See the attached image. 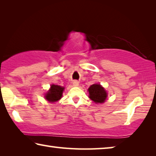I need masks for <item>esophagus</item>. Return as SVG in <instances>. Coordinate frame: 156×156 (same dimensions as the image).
<instances>
[{
	"instance_id": "esophagus-1",
	"label": "esophagus",
	"mask_w": 156,
	"mask_h": 156,
	"mask_svg": "<svg viewBox=\"0 0 156 156\" xmlns=\"http://www.w3.org/2000/svg\"><path fill=\"white\" fill-rule=\"evenodd\" d=\"M78 84H79L78 81H77V80H74V81H73V85L74 86V87H77V86H78Z\"/></svg>"
}]
</instances>
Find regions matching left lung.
<instances>
[{
	"mask_svg": "<svg viewBox=\"0 0 156 156\" xmlns=\"http://www.w3.org/2000/svg\"><path fill=\"white\" fill-rule=\"evenodd\" d=\"M89 98L96 103H103L107 98V94L105 89L99 84H94L88 89Z\"/></svg>",
	"mask_w": 156,
	"mask_h": 156,
	"instance_id": "1",
	"label": "left lung"
}]
</instances>
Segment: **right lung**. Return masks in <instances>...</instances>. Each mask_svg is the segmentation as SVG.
<instances>
[{"label": "right lung", "mask_w": 156, "mask_h": 156, "mask_svg": "<svg viewBox=\"0 0 156 156\" xmlns=\"http://www.w3.org/2000/svg\"><path fill=\"white\" fill-rule=\"evenodd\" d=\"M64 87H60L56 84H52L51 85V88L45 95V98L49 102H56L60 100L62 97V91L64 90Z\"/></svg>", "instance_id": "obj_1"}]
</instances>
